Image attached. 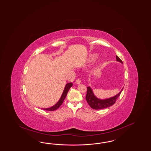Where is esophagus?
Segmentation results:
<instances>
[{"mask_svg": "<svg viewBox=\"0 0 151 151\" xmlns=\"http://www.w3.org/2000/svg\"><path fill=\"white\" fill-rule=\"evenodd\" d=\"M75 83H77V84H80L81 83V80L80 79H77L75 81Z\"/></svg>", "mask_w": 151, "mask_h": 151, "instance_id": "1", "label": "esophagus"}]
</instances>
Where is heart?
I'll list each match as a JSON object with an SVG mask.
<instances>
[{"label":"heart","instance_id":"heart-1","mask_svg":"<svg viewBox=\"0 0 151 151\" xmlns=\"http://www.w3.org/2000/svg\"><path fill=\"white\" fill-rule=\"evenodd\" d=\"M98 57V55L97 54H93L90 56V57L89 58V61L90 62H94L97 59Z\"/></svg>","mask_w":151,"mask_h":151}]
</instances>
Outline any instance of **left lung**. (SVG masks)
<instances>
[{
  "instance_id": "left-lung-1",
  "label": "left lung",
  "mask_w": 151,
  "mask_h": 151,
  "mask_svg": "<svg viewBox=\"0 0 151 151\" xmlns=\"http://www.w3.org/2000/svg\"><path fill=\"white\" fill-rule=\"evenodd\" d=\"M116 58L118 62L123 63L122 61L120 59L119 57L118 56H116ZM123 88H122L118 94H116V95H115L113 97H111L108 99H100L98 98L94 95L92 88H91L90 86H88L87 94L86 96V100L88 105L90 106V107L94 109L99 110L105 109L111 106L113 104H114L116 100L119 96L120 94L123 91Z\"/></svg>"
}]
</instances>
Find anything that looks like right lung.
Returning a JSON list of instances; mask_svg holds the SVG:
<instances>
[{"mask_svg":"<svg viewBox=\"0 0 151 151\" xmlns=\"http://www.w3.org/2000/svg\"><path fill=\"white\" fill-rule=\"evenodd\" d=\"M73 83H68L66 84L65 87L64 88V90L63 91V94L61 95V98L59 99V100L57 101L56 104H55L54 105H53L50 108H42V109L45 110H47V111H53L55 110H57L61 105V104H63V100L65 99L67 94H68V91L69 90V89L70 88L72 87Z\"/></svg>","mask_w":151,"mask_h":151,"instance_id":"obj_1","label":"right lung"}]
</instances>
